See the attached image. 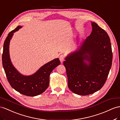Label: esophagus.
Returning a JSON list of instances; mask_svg holds the SVG:
<instances>
[{"label": "esophagus", "instance_id": "obj_1", "mask_svg": "<svg viewBox=\"0 0 120 120\" xmlns=\"http://www.w3.org/2000/svg\"><path fill=\"white\" fill-rule=\"evenodd\" d=\"M64 56L63 55H61L60 56V57H59V59H60V61H61V63H62L63 62V61L64 60Z\"/></svg>", "mask_w": 120, "mask_h": 120}]
</instances>
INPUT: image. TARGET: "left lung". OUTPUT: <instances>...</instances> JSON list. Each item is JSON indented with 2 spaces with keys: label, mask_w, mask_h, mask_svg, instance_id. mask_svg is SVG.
I'll list each match as a JSON object with an SVG mask.
<instances>
[{
  "label": "left lung",
  "mask_w": 120,
  "mask_h": 120,
  "mask_svg": "<svg viewBox=\"0 0 120 120\" xmlns=\"http://www.w3.org/2000/svg\"><path fill=\"white\" fill-rule=\"evenodd\" d=\"M91 34L63 62L69 89L80 95H88L99 90L105 84L112 64L109 35L96 23L91 22Z\"/></svg>",
  "instance_id": "8db88e82"
}]
</instances>
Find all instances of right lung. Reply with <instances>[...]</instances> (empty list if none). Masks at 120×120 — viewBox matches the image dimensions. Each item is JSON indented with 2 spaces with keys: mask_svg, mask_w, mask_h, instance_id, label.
<instances>
[{
  "mask_svg": "<svg viewBox=\"0 0 120 120\" xmlns=\"http://www.w3.org/2000/svg\"><path fill=\"white\" fill-rule=\"evenodd\" d=\"M22 28L18 26L8 34L3 49L2 65L6 76L11 87L23 95L35 96L42 93L49 85V78L51 72L60 65V61L56 58L41 66L32 75L25 76L18 71L11 63L9 54V45L14 33Z\"/></svg>",
  "mask_w": 120,
  "mask_h": 120,
  "instance_id": "1",
  "label": "right lung"
}]
</instances>
